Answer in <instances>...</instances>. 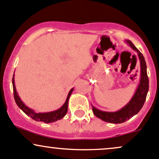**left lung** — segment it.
I'll list each match as a JSON object with an SVG mask.
<instances>
[{"label": "left lung", "mask_w": 159, "mask_h": 159, "mask_svg": "<svg viewBox=\"0 0 159 159\" xmlns=\"http://www.w3.org/2000/svg\"><path fill=\"white\" fill-rule=\"evenodd\" d=\"M126 43L137 52L140 65V83L132 98L124 107L116 112L101 111L92 105V111L94 116L104 122L113 123V124L125 122L128 119H131L134 116L138 113L145 103L148 91H149V78L147 76V64H146L144 57L142 53L135 47L131 40H127Z\"/></svg>", "instance_id": "1"}]
</instances>
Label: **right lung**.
Masks as SVG:
<instances>
[{
  "label": "right lung",
  "instance_id": "1",
  "mask_svg": "<svg viewBox=\"0 0 159 159\" xmlns=\"http://www.w3.org/2000/svg\"><path fill=\"white\" fill-rule=\"evenodd\" d=\"M12 87H13V94H14V99H15L16 103L18 105L19 108L24 112L26 115L30 116L32 119L37 121V122H43L45 123H51L53 122H56L57 120L62 119L66 115L67 112V106H68V101L70 98V96L71 93L74 91V89H71L70 91L69 92L68 95H67V99L63 106L61 107L58 109V110H55L52 112H49V113H36L31 110V108L28 107L24 103L22 102V100L20 99L19 96L18 95L16 92V89L15 86V82H14V74L13 77H12Z\"/></svg>",
  "mask_w": 159,
  "mask_h": 159
}]
</instances>
